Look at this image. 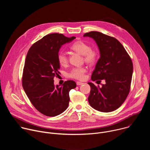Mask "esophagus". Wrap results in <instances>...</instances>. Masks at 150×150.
I'll use <instances>...</instances> for the list:
<instances>
[{"label": "esophagus", "mask_w": 150, "mask_h": 150, "mask_svg": "<svg viewBox=\"0 0 150 150\" xmlns=\"http://www.w3.org/2000/svg\"><path fill=\"white\" fill-rule=\"evenodd\" d=\"M83 83V82H79V81L76 82V85H82Z\"/></svg>", "instance_id": "obj_1"}]
</instances>
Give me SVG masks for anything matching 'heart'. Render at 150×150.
I'll use <instances>...</instances> for the list:
<instances>
[{
    "instance_id": "obj_1",
    "label": "heart",
    "mask_w": 150,
    "mask_h": 150,
    "mask_svg": "<svg viewBox=\"0 0 150 150\" xmlns=\"http://www.w3.org/2000/svg\"><path fill=\"white\" fill-rule=\"evenodd\" d=\"M71 49L82 55L84 61L90 65L94 64L97 60L98 52L94 49H91L89 45L82 41H77L74 42L71 46ZM57 59L59 64L62 66H65L68 63L67 56L63 52L59 53ZM86 72L87 69L85 67L74 68L69 74V76L72 78L82 80L85 78V73Z\"/></svg>"
}]
</instances>
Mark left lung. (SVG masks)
Listing matches in <instances>:
<instances>
[{
	"label": "left lung",
	"instance_id": "obj_1",
	"mask_svg": "<svg viewBox=\"0 0 150 150\" xmlns=\"http://www.w3.org/2000/svg\"><path fill=\"white\" fill-rule=\"evenodd\" d=\"M83 37L93 38L100 51V58L91 80L103 79L105 82L101 87H96L92 82L88 83L91 87L88 102L98 111H114L123 103L130 91L133 73L131 59L114 37L97 31L87 33Z\"/></svg>",
	"mask_w": 150,
	"mask_h": 150
}]
</instances>
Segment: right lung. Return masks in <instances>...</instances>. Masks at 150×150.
<instances>
[{
  "instance_id": "1",
  "label": "right lung",
  "mask_w": 150,
  "mask_h": 150,
  "mask_svg": "<svg viewBox=\"0 0 150 150\" xmlns=\"http://www.w3.org/2000/svg\"><path fill=\"white\" fill-rule=\"evenodd\" d=\"M75 38L50 34L35 42L27 53L23 87L35 108L46 116H55L65 111L70 100L69 91L76 87L74 81L54 85L53 80L60 69L57 59L60 49Z\"/></svg>"
}]
</instances>
